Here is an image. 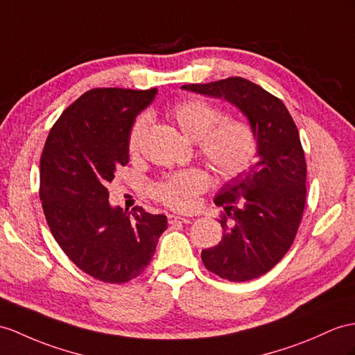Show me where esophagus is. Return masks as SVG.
Returning <instances> with one entry per match:
<instances>
[{"label": "esophagus", "mask_w": 355, "mask_h": 355, "mask_svg": "<svg viewBox=\"0 0 355 355\" xmlns=\"http://www.w3.org/2000/svg\"><path fill=\"white\" fill-rule=\"evenodd\" d=\"M176 223L187 224V223H189V220L184 218V217H176V215H168V224H176Z\"/></svg>", "instance_id": "34e87169"}]
</instances>
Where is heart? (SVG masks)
Returning <instances> with one entry per match:
<instances>
[{"label":"heart","mask_w":355,"mask_h":355,"mask_svg":"<svg viewBox=\"0 0 355 355\" xmlns=\"http://www.w3.org/2000/svg\"><path fill=\"white\" fill-rule=\"evenodd\" d=\"M171 119L188 138L197 143L198 153L209 164L218 178L232 180L243 176L253 166L259 140L254 128L247 120L226 117V112L215 103L202 98L178 102L170 111ZM148 116L135 120L128 140L131 153L141 149L148 132ZM209 187V176L200 168L176 171L161 179L152 188L158 202L170 209L187 212L197 203V197Z\"/></svg>","instance_id":"1"}]
</instances>
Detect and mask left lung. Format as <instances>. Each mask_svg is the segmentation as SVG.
Listing matches in <instances>:
<instances>
[{
    "label": "left lung",
    "mask_w": 355,
    "mask_h": 355,
    "mask_svg": "<svg viewBox=\"0 0 355 355\" xmlns=\"http://www.w3.org/2000/svg\"><path fill=\"white\" fill-rule=\"evenodd\" d=\"M182 89L229 101L257 134L259 161L215 197L224 233L202 261L230 282L261 277L288 253L304 212L307 166L297 125L279 98L241 76Z\"/></svg>",
    "instance_id": "8db88e82"
}]
</instances>
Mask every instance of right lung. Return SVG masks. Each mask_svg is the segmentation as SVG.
I'll return each mask as SVG.
<instances>
[{"label": "right lung", "mask_w": 355, "mask_h": 355, "mask_svg": "<svg viewBox=\"0 0 355 355\" xmlns=\"http://www.w3.org/2000/svg\"><path fill=\"white\" fill-rule=\"evenodd\" d=\"M157 89H92L49 131L40 157L43 214L64 254L93 279L126 283L140 275L167 229L166 215L112 207L108 184L129 161L138 112Z\"/></svg>", "instance_id": "add662e5"}]
</instances>
